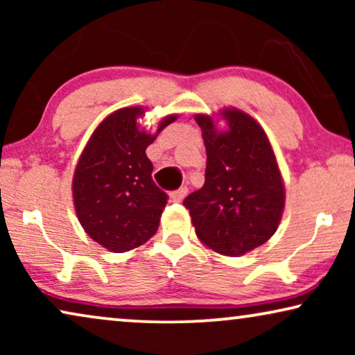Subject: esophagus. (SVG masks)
Returning <instances> with one entry per match:
<instances>
[{
	"mask_svg": "<svg viewBox=\"0 0 355 355\" xmlns=\"http://www.w3.org/2000/svg\"><path fill=\"white\" fill-rule=\"evenodd\" d=\"M187 192H189V189L186 186H182V187H179L178 191L171 192V198H173L174 202H182L184 197L187 196Z\"/></svg>",
	"mask_w": 355,
	"mask_h": 355,
	"instance_id": "esophagus-1",
	"label": "esophagus"
}]
</instances>
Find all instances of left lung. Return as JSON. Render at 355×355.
Listing matches in <instances>:
<instances>
[{
    "mask_svg": "<svg viewBox=\"0 0 355 355\" xmlns=\"http://www.w3.org/2000/svg\"><path fill=\"white\" fill-rule=\"evenodd\" d=\"M226 130L197 114L207 150L205 184L184 198L203 244L236 257L265 244L278 230L284 186L265 130L249 114L226 108Z\"/></svg>",
    "mask_w": 355,
    "mask_h": 355,
    "instance_id": "left-lung-1",
    "label": "left lung"
}]
</instances>
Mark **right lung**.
I'll return each instance as SVG.
<instances>
[{"label":"right lung","instance_id":"obj_1","mask_svg":"<svg viewBox=\"0 0 355 355\" xmlns=\"http://www.w3.org/2000/svg\"><path fill=\"white\" fill-rule=\"evenodd\" d=\"M142 114L140 106L110 114L92 134L72 181L82 227L118 254L142 245L157 232L168 203V193L152 179L153 164L145 150L157 135L139 129ZM174 119L176 116L163 119L158 132Z\"/></svg>","mask_w":355,"mask_h":355}]
</instances>
